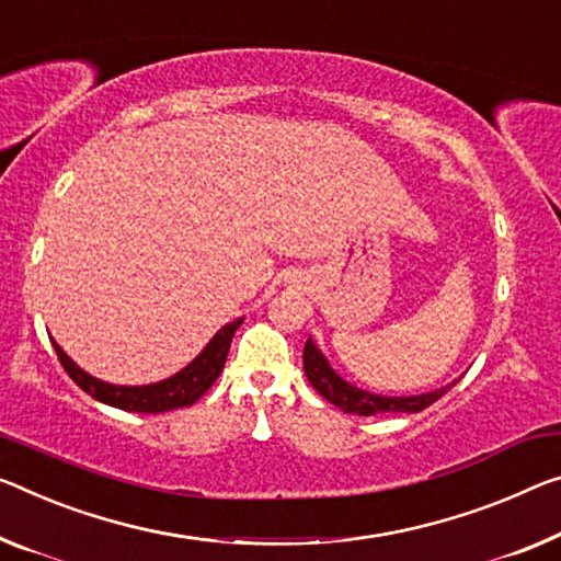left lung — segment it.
<instances>
[{
  "instance_id": "left-lung-1",
  "label": "left lung",
  "mask_w": 561,
  "mask_h": 561,
  "mask_svg": "<svg viewBox=\"0 0 561 561\" xmlns=\"http://www.w3.org/2000/svg\"><path fill=\"white\" fill-rule=\"evenodd\" d=\"M304 370L310 386H313L325 401H331L333 407H339L343 413H358V416H376V413H419L442 399V396L459 381V378H456V381L442 386V389L419 396L370 393L364 389H356V386L348 381H343L310 339L306 341L304 348Z\"/></svg>"
}]
</instances>
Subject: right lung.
Here are the masks:
<instances>
[{
    "instance_id": "obj_1",
    "label": "right lung",
    "mask_w": 561,
    "mask_h": 561,
    "mask_svg": "<svg viewBox=\"0 0 561 561\" xmlns=\"http://www.w3.org/2000/svg\"><path fill=\"white\" fill-rule=\"evenodd\" d=\"M240 323H243V318L222 325V329L213 335L208 346L197 353V356L183 370H178L175 376L165 378V381H158L150 386H115V383L100 381V378L90 376L88 370L77 366L55 341H51V346H55L59 364L65 366L72 381L80 386L84 393H90L92 399L107 403V407L135 411V413H162L172 409L193 407V403L210 389L215 378L220 376L222 366H226L230 341L240 329Z\"/></svg>"
}]
</instances>
